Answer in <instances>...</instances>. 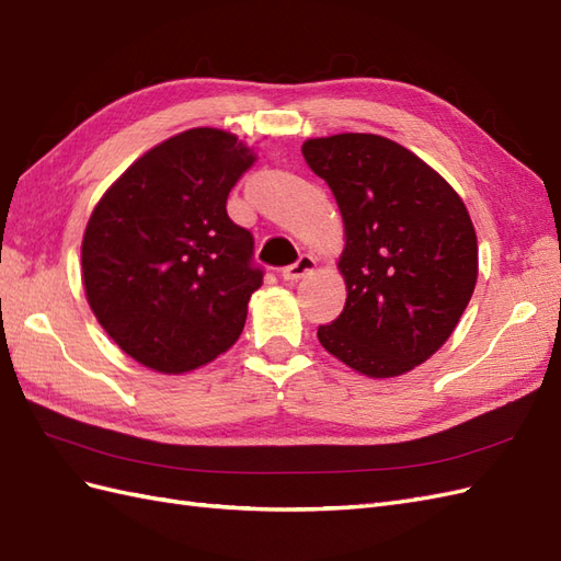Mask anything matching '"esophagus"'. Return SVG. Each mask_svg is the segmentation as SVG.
Segmentation results:
<instances>
[{"instance_id": "1", "label": "esophagus", "mask_w": 561, "mask_h": 561, "mask_svg": "<svg viewBox=\"0 0 561 561\" xmlns=\"http://www.w3.org/2000/svg\"><path fill=\"white\" fill-rule=\"evenodd\" d=\"M314 267H318V263H314L312 255H300L294 265L282 270V277L286 282H298V279H304L306 275H310Z\"/></svg>"}]
</instances>
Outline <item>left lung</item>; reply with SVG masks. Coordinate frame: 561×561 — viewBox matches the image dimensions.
Masks as SVG:
<instances>
[{
	"label": "left lung",
	"instance_id": "obj_1",
	"mask_svg": "<svg viewBox=\"0 0 561 561\" xmlns=\"http://www.w3.org/2000/svg\"><path fill=\"white\" fill-rule=\"evenodd\" d=\"M346 232V306L318 329L324 351L371 379L400 377L450 339L479 277L462 198L400 144L365 133L304 141Z\"/></svg>",
	"mask_w": 561,
	"mask_h": 561
}]
</instances>
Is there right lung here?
<instances>
[{
	"label": "right lung",
	"mask_w": 561,
	"mask_h": 561,
	"mask_svg": "<svg viewBox=\"0 0 561 561\" xmlns=\"http://www.w3.org/2000/svg\"><path fill=\"white\" fill-rule=\"evenodd\" d=\"M255 161L232 133L194 127L149 149L94 206L82 237V284L121 351L182 375L234 346L263 284L253 237L227 196Z\"/></svg>",
	"instance_id": "right-lung-1"
}]
</instances>
